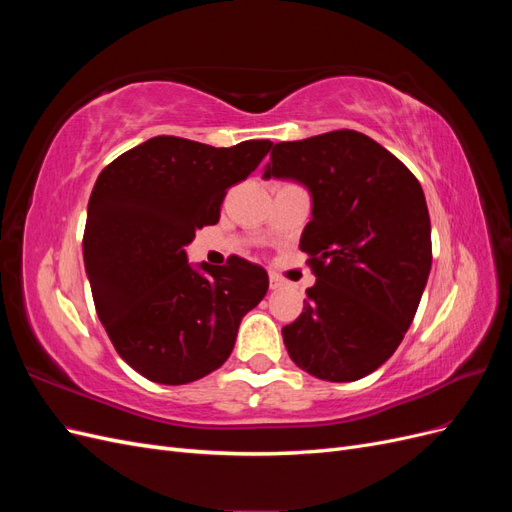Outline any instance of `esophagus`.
I'll use <instances>...</instances> for the list:
<instances>
[{"label":"esophagus","instance_id":"esophagus-1","mask_svg":"<svg viewBox=\"0 0 512 512\" xmlns=\"http://www.w3.org/2000/svg\"><path fill=\"white\" fill-rule=\"evenodd\" d=\"M269 286H271V290H280V288H284V286H286V282L282 280L280 275L271 273V275H269Z\"/></svg>","mask_w":512,"mask_h":512}]
</instances>
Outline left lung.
Masks as SVG:
<instances>
[{
  "label": "left lung",
  "mask_w": 512,
  "mask_h": 512,
  "mask_svg": "<svg viewBox=\"0 0 512 512\" xmlns=\"http://www.w3.org/2000/svg\"><path fill=\"white\" fill-rule=\"evenodd\" d=\"M265 177L297 179L314 198L299 250L316 284L282 329L290 359L320 380H361L397 350L427 284L431 224L421 183L354 130L277 143Z\"/></svg>",
  "instance_id": "1"
}]
</instances>
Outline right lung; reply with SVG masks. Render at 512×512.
Instances as JSON below:
<instances>
[{
	"mask_svg": "<svg viewBox=\"0 0 512 512\" xmlns=\"http://www.w3.org/2000/svg\"><path fill=\"white\" fill-rule=\"evenodd\" d=\"M271 141L215 149L156 136L108 164L89 196L85 271L117 354L160 384H188L218 369L241 318L267 294V271L245 258L188 265L183 247L218 224L230 185L267 156Z\"/></svg>",
	"mask_w": 512,
	"mask_h": 512,
	"instance_id": "1",
	"label": "right lung"
}]
</instances>
